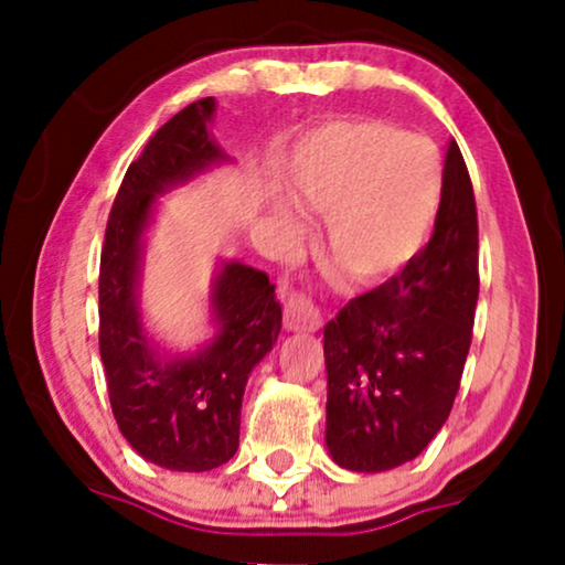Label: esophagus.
Instances as JSON below:
<instances>
[{
	"label": "esophagus",
	"instance_id": "esophagus-1",
	"mask_svg": "<svg viewBox=\"0 0 565 565\" xmlns=\"http://www.w3.org/2000/svg\"><path fill=\"white\" fill-rule=\"evenodd\" d=\"M285 327L290 331H316L321 327L319 308L311 303V298L290 292L285 298Z\"/></svg>",
	"mask_w": 565,
	"mask_h": 565
}]
</instances>
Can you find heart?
Here are the masks:
<instances>
[{"instance_id": "obj_1", "label": "heart", "mask_w": 565, "mask_h": 565, "mask_svg": "<svg viewBox=\"0 0 565 565\" xmlns=\"http://www.w3.org/2000/svg\"><path fill=\"white\" fill-rule=\"evenodd\" d=\"M290 192L323 215L329 265L358 282L398 273L427 242L443 205L445 167L435 141L373 118L331 120L292 153ZM288 226L296 221L282 211Z\"/></svg>"}]
</instances>
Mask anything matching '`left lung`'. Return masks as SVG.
<instances>
[{"label": "left lung", "mask_w": 565, "mask_h": 565, "mask_svg": "<svg viewBox=\"0 0 565 565\" xmlns=\"http://www.w3.org/2000/svg\"><path fill=\"white\" fill-rule=\"evenodd\" d=\"M476 300L478 213L452 138L429 244L323 327L327 447L337 466L381 473L435 439L458 396Z\"/></svg>", "instance_id": "left-lung-1"}]
</instances>
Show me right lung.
<instances>
[{"mask_svg":"<svg viewBox=\"0 0 565 565\" xmlns=\"http://www.w3.org/2000/svg\"><path fill=\"white\" fill-rule=\"evenodd\" d=\"M213 110V97L198 99L149 138L122 177L99 257V358L115 422L141 458L188 473L234 458L246 381L282 327L275 285L242 262H226L215 277L218 334L195 358L161 360L141 327L143 228L157 195L226 159L207 136Z\"/></svg>","mask_w":565,"mask_h":565,"instance_id":"right-lung-1","label":"right lung"}]
</instances>
